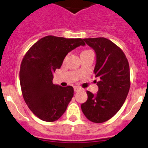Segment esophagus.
<instances>
[{"label":"esophagus","mask_w":148,"mask_h":148,"mask_svg":"<svg viewBox=\"0 0 148 148\" xmlns=\"http://www.w3.org/2000/svg\"><path fill=\"white\" fill-rule=\"evenodd\" d=\"M74 92H78V91L81 90V88L79 87V86H74Z\"/></svg>","instance_id":"obj_1"}]
</instances>
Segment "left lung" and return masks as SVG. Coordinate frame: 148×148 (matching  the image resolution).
<instances>
[{"instance_id":"left-lung-1","label":"left lung","mask_w":148,"mask_h":148,"mask_svg":"<svg viewBox=\"0 0 148 148\" xmlns=\"http://www.w3.org/2000/svg\"><path fill=\"white\" fill-rule=\"evenodd\" d=\"M96 52L95 77L99 90L96 95L87 91V100L81 105L85 117L95 123L111 119L123 105L130 87V66L122 49L104 37L84 38Z\"/></svg>"}]
</instances>
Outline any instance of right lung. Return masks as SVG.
Returning a JSON list of instances; mask_svg holds the SVG:
<instances>
[{"label":"right lung","instance_id":"obj_1","mask_svg":"<svg viewBox=\"0 0 148 148\" xmlns=\"http://www.w3.org/2000/svg\"><path fill=\"white\" fill-rule=\"evenodd\" d=\"M81 45H85L82 38L47 36L23 56L19 74L22 95L28 108L41 120H59L72 99L74 88L53 84V72L60 69L69 52Z\"/></svg>","mask_w":148,"mask_h":148}]
</instances>
